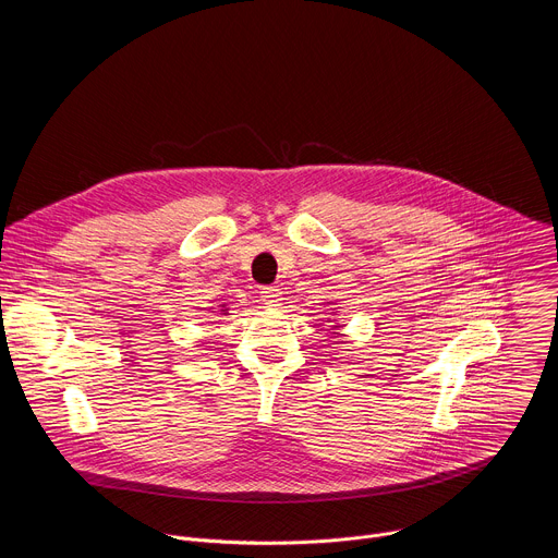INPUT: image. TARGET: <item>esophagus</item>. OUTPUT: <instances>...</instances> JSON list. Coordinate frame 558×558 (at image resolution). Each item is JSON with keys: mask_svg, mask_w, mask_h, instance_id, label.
<instances>
[{"mask_svg": "<svg viewBox=\"0 0 558 558\" xmlns=\"http://www.w3.org/2000/svg\"><path fill=\"white\" fill-rule=\"evenodd\" d=\"M260 298H263V302L267 304V306H280L282 304V291L278 289V287H265L263 291H260Z\"/></svg>", "mask_w": 558, "mask_h": 558, "instance_id": "1", "label": "esophagus"}]
</instances>
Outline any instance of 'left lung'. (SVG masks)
Listing matches in <instances>:
<instances>
[{
    "mask_svg": "<svg viewBox=\"0 0 558 558\" xmlns=\"http://www.w3.org/2000/svg\"><path fill=\"white\" fill-rule=\"evenodd\" d=\"M327 306H331V302H327ZM327 311H331V313H327L329 317H325V320H327V323H331V315L336 317V315H338V308H327ZM333 323H338V320H333ZM333 329H338V327L333 325Z\"/></svg>",
    "mask_w": 558,
    "mask_h": 558,
    "instance_id": "8db88e82",
    "label": "left lung"
}]
</instances>
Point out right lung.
I'll return each mask as SVG.
<instances>
[{
  "label": "right lung",
  "mask_w": 558,
  "mask_h": 558,
  "mask_svg": "<svg viewBox=\"0 0 558 558\" xmlns=\"http://www.w3.org/2000/svg\"><path fill=\"white\" fill-rule=\"evenodd\" d=\"M218 311H220V315H227V311H229V308H227L225 304H220V308H218Z\"/></svg>",
  "instance_id": "add662e5"
}]
</instances>
